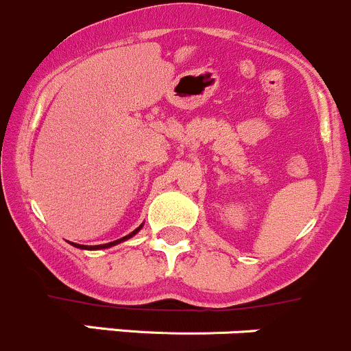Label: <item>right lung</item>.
<instances>
[{
	"label": "right lung",
	"instance_id": "1",
	"mask_svg": "<svg viewBox=\"0 0 351 351\" xmlns=\"http://www.w3.org/2000/svg\"><path fill=\"white\" fill-rule=\"evenodd\" d=\"M140 228H141V227H138V228H136V230H134V232H131V234H130V235H126V237L119 239V241H114V242H109V244H102V245H82V244H73V242H71V244H73V245H75V247H80V249H106V247H110V245H116V244H119V242L126 241V239L133 237V235H134V234H136V232H138V230H140Z\"/></svg>",
	"mask_w": 351,
	"mask_h": 351
}]
</instances>
